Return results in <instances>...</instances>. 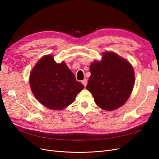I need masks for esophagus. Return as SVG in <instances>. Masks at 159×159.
<instances>
[{
	"instance_id": "1",
	"label": "esophagus",
	"mask_w": 159,
	"mask_h": 159,
	"mask_svg": "<svg viewBox=\"0 0 159 159\" xmlns=\"http://www.w3.org/2000/svg\"><path fill=\"white\" fill-rule=\"evenodd\" d=\"M81 83H82V84H84V85L85 87V86L87 85V84H88V81H87V80H86V79H84V80H82V82H81Z\"/></svg>"
}]
</instances>
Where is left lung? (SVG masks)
<instances>
[{"mask_svg": "<svg viewBox=\"0 0 159 159\" xmlns=\"http://www.w3.org/2000/svg\"><path fill=\"white\" fill-rule=\"evenodd\" d=\"M91 75L86 89L95 103L103 109L113 111L121 107L129 99L134 84V74L129 62L115 53H103L101 61L89 67Z\"/></svg>", "mask_w": 159, "mask_h": 159, "instance_id": "1", "label": "left lung"}]
</instances>
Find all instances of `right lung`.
Returning a JSON list of instances; mask_svg holds the SVG:
<instances>
[{
    "label": "right lung",
    "instance_id": "right-lung-1",
    "mask_svg": "<svg viewBox=\"0 0 159 159\" xmlns=\"http://www.w3.org/2000/svg\"><path fill=\"white\" fill-rule=\"evenodd\" d=\"M34 95L42 105L52 110H61L74 102L84 85L76 81L65 62L57 64L52 55L43 56L30 75Z\"/></svg>",
    "mask_w": 159,
    "mask_h": 159
}]
</instances>
